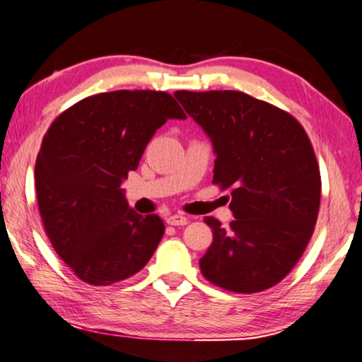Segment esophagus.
I'll return each instance as SVG.
<instances>
[{
    "mask_svg": "<svg viewBox=\"0 0 362 362\" xmlns=\"http://www.w3.org/2000/svg\"><path fill=\"white\" fill-rule=\"evenodd\" d=\"M166 221H168V225H170V226H183V225H187L188 220H187V216H183L180 214H175V215H170Z\"/></svg>",
    "mask_w": 362,
    "mask_h": 362,
    "instance_id": "1",
    "label": "esophagus"
}]
</instances>
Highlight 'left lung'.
Segmentation results:
<instances>
[{
    "label": "left lung",
    "mask_w": 362,
    "mask_h": 362,
    "mask_svg": "<svg viewBox=\"0 0 362 362\" xmlns=\"http://www.w3.org/2000/svg\"><path fill=\"white\" fill-rule=\"evenodd\" d=\"M216 153L214 185L231 192L229 228L204 221L214 240L199 259L223 290L252 294L284 280L313 234L321 175L312 142L296 118L242 91H175Z\"/></svg>",
    "instance_id": "8db88e82"
}]
</instances>
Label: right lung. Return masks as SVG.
Masks as SVG:
<instances>
[{
  "label": "right lung",
  "mask_w": 362,
  "mask_h": 362,
  "mask_svg": "<svg viewBox=\"0 0 362 362\" xmlns=\"http://www.w3.org/2000/svg\"><path fill=\"white\" fill-rule=\"evenodd\" d=\"M169 118H187L166 91L117 90L68 107L45 133L35 182L45 234L78 279L93 286L129 279L164 234L156 214L128 207L122 180Z\"/></svg>",
  "instance_id": "right-lung-1"
}]
</instances>
